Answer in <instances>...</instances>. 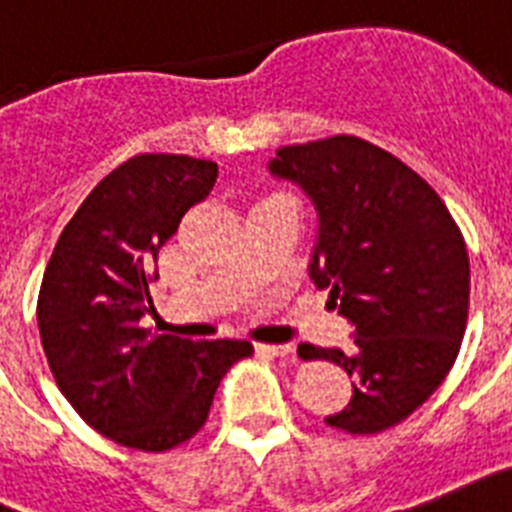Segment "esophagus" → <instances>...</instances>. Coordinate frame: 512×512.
<instances>
[{
	"label": "esophagus",
	"instance_id": "34e87169",
	"mask_svg": "<svg viewBox=\"0 0 512 512\" xmlns=\"http://www.w3.org/2000/svg\"><path fill=\"white\" fill-rule=\"evenodd\" d=\"M257 350L270 357H294L292 344H257Z\"/></svg>",
	"mask_w": 512,
	"mask_h": 512
}]
</instances>
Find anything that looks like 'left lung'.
<instances>
[{"mask_svg":"<svg viewBox=\"0 0 512 512\" xmlns=\"http://www.w3.org/2000/svg\"><path fill=\"white\" fill-rule=\"evenodd\" d=\"M268 173L315 210L307 273L355 331V352L299 344L352 376V400L326 423L347 434L392 429L450 373L468 321L471 265L460 228L405 162L357 136L281 147Z\"/></svg>","mask_w":512,"mask_h":512,"instance_id":"8db88e82","label":"left lung"}]
</instances>
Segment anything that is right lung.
Returning <instances> with one entry per match:
<instances>
[{"label": "right lung", "instance_id": "add662e5", "mask_svg": "<svg viewBox=\"0 0 512 512\" xmlns=\"http://www.w3.org/2000/svg\"><path fill=\"white\" fill-rule=\"evenodd\" d=\"M218 165L189 155H136L99 181L57 239L39 292V334L60 392L91 429L144 452L186 442L207 421L247 339L191 342L149 334L157 252Z\"/></svg>", "mask_w": 512, "mask_h": 512}]
</instances>
